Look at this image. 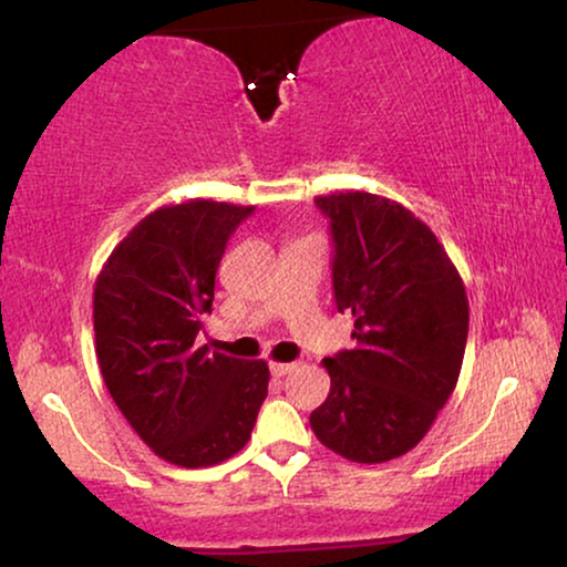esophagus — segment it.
Listing matches in <instances>:
<instances>
[{
  "instance_id": "obj_1",
  "label": "esophagus",
  "mask_w": 567,
  "mask_h": 567,
  "mask_svg": "<svg viewBox=\"0 0 567 567\" xmlns=\"http://www.w3.org/2000/svg\"><path fill=\"white\" fill-rule=\"evenodd\" d=\"M293 369V363H281V361H270V374L274 377H286Z\"/></svg>"
}]
</instances>
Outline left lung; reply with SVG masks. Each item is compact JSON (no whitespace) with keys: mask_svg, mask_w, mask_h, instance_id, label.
<instances>
[{"mask_svg":"<svg viewBox=\"0 0 567 567\" xmlns=\"http://www.w3.org/2000/svg\"><path fill=\"white\" fill-rule=\"evenodd\" d=\"M315 200L330 219L336 305L353 315L355 348L322 361L330 394L309 425L343 460H398L452 398L467 346V291L444 245L398 200L367 190Z\"/></svg>","mask_w":567,"mask_h":567,"instance_id":"obj_1","label":"left lung"}]
</instances>
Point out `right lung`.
I'll return each instance as SVG.
<instances>
[{"label":"right lung","instance_id":"add662e5","mask_svg":"<svg viewBox=\"0 0 567 567\" xmlns=\"http://www.w3.org/2000/svg\"><path fill=\"white\" fill-rule=\"evenodd\" d=\"M252 206L190 198L146 214L95 281V353L107 392L138 439L177 467H214L250 439L268 363L196 346L216 268Z\"/></svg>","mask_w":567,"mask_h":567}]
</instances>
